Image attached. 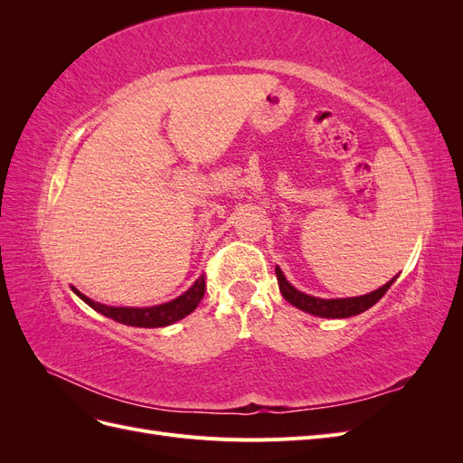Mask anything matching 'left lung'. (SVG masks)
Listing matches in <instances>:
<instances>
[{"instance_id":"left-lung-1","label":"left lung","mask_w":463,"mask_h":463,"mask_svg":"<svg viewBox=\"0 0 463 463\" xmlns=\"http://www.w3.org/2000/svg\"><path fill=\"white\" fill-rule=\"evenodd\" d=\"M276 276H278V286H279V291H282V296L288 303H291L293 307H298V309L309 313V315H315V317H322V318H347V317H355V315H361L365 313L367 309H371V307L381 299L384 293L388 291V288L396 282L394 276L390 279V282H386L383 288H378L371 293H365V296H359V298H344V299H320V298H315V296H307V293L299 291L293 288L282 269L279 266H276Z\"/></svg>"}]
</instances>
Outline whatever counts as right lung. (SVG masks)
<instances>
[{"mask_svg": "<svg viewBox=\"0 0 463 463\" xmlns=\"http://www.w3.org/2000/svg\"><path fill=\"white\" fill-rule=\"evenodd\" d=\"M204 274L194 279V284L185 291L181 293L179 298L162 303V305H152V307H111L92 301L87 298L85 293H80L77 288L71 286L73 293L77 298H80L96 313H100L108 318H114L116 322H121V325L128 326H137V328H160V326H170L174 322L185 318L191 315L197 305L201 303L204 296Z\"/></svg>", "mask_w": 463, "mask_h": 463, "instance_id": "1", "label": "right lung"}]
</instances>
